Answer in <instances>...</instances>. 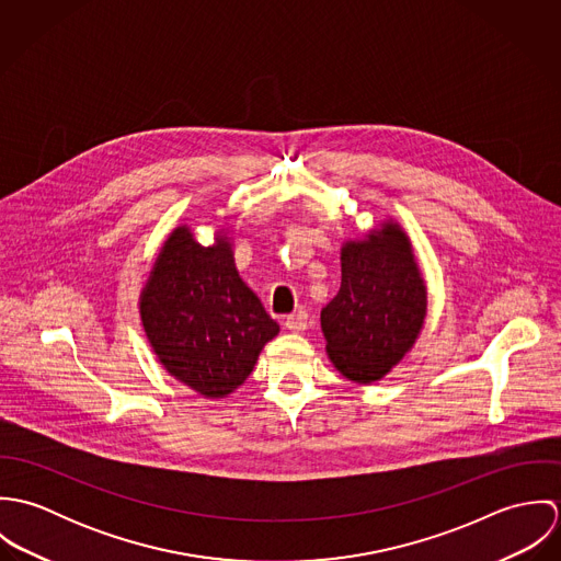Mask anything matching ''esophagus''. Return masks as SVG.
Wrapping results in <instances>:
<instances>
[{"label":"esophagus","instance_id":"esophagus-1","mask_svg":"<svg viewBox=\"0 0 561 561\" xmlns=\"http://www.w3.org/2000/svg\"><path fill=\"white\" fill-rule=\"evenodd\" d=\"M307 325H309V316L305 311H298V313H291L285 318V328L291 332H302V330H307Z\"/></svg>","mask_w":561,"mask_h":561}]
</instances>
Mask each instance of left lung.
Masks as SVG:
<instances>
[{"label": "left lung", "mask_w": 561, "mask_h": 561, "mask_svg": "<svg viewBox=\"0 0 561 561\" xmlns=\"http://www.w3.org/2000/svg\"><path fill=\"white\" fill-rule=\"evenodd\" d=\"M425 307V283L398 225L347 241L341 248V289L321 309L330 360L360 385L385 378L412 347Z\"/></svg>", "instance_id": "8db88e82"}]
</instances>
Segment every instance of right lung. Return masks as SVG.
<instances>
[{
	"label": "right lung",
	"instance_id": "obj_1",
	"mask_svg": "<svg viewBox=\"0 0 561 561\" xmlns=\"http://www.w3.org/2000/svg\"><path fill=\"white\" fill-rule=\"evenodd\" d=\"M145 332L170 376L205 398L233 393L278 334L236 270L231 243L201 245L179 227L161 248L140 298Z\"/></svg>",
	"mask_w": 561,
	"mask_h": 561
}]
</instances>
